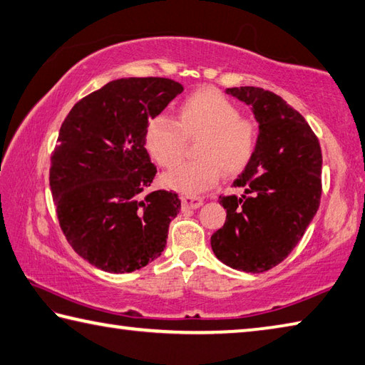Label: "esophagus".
Instances as JSON below:
<instances>
[{
	"mask_svg": "<svg viewBox=\"0 0 365 365\" xmlns=\"http://www.w3.org/2000/svg\"><path fill=\"white\" fill-rule=\"evenodd\" d=\"M202 197L193 196V195H183L182 196V207L183 209H197L202 205Z\"/></svg>",
	"mask_w": 365,
	"mask_h": 365,
	"instance_id": "34e87169",
	"label": "esophagus"
}]
</instances>
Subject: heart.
I'll list each match as a JSON object with an SVG mask.
<instances>
[{
    "label": "heart",
    "instance_id": "obj_1",
    "mask_svg": "<svg viewBox=\"0 0 365 365\" xmlns=\"http://www.w3.org/2000/svg\"><path fill=\"white\" fill-rule=\"evenodd\" d=\"M201 135L197 158L164 175L165 187L187 195H197L220 180L223 169L237 174L250 163L258 143V128L241 118L233 102L214 89H200L178 105V121L168 116L151 119L145 130V147L165 169L183 160L187 138Z\"/></svg>",
    "mask_w": 365,
    "mask_h": 365
}]
</instances>
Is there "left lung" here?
<instances>
[{
  "label": "left lung",
  "instance_id": "obj_1",
  "mask_svg": "<svg viewBox=\"0 0 365 365\" xmlns=\"http://www.w3.org/2000/svg\"><path fill=\"white\" fill-rule=\"evenodd\" d=\"M225 92L250 107L258 143L233 182L244 193L220 196L227 220L210 246L227 267L263 273L292 252L319 209L322 153L307 119L279 96L252 86Z\"/></svg>",
  "mask_w": 365,
  "mask_h": 365
}]
</instances>
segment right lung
I'll return each mask as SVG.
<instances>
[{
  "label": "right lung",
  "instance_id": "add662e5",
  "mask_svg": "<svg viewBox=\"0 0 365 365\" xmlns=\"http://www.w3.org/2000/svg\"><path fill=\"white\" fill-rule=\"evenodd\" d=\"M182 84L168 78H121L71 108L51 158L49 185L65 237L79 257L107 273H132L156 260L177 193H145L156 175L145 130Z\"/></svg>",
  "mask_w": 365,
  "mask_h": 365
}]
</instances>
